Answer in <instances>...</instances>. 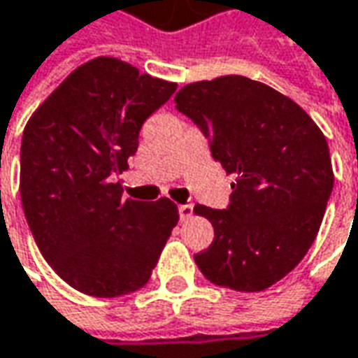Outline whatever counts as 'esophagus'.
<instances>
[{
    "label": "esophagus",
    "instance_id": "obj_1",
    "mask_svg": "<svg viewBox=\"0 0 358 358\" xmlns=\"http://www.w3.org/2000/svg\"><path fill=\"white\" fill-rule=\"evenodd\" d=\"M178 215H180V219H182V221L189 219V217L194 215V205H192V203L178 205Z\"/></svg>",
    "mask_w": 358,
    "mask_h": 358
}]
</instances>
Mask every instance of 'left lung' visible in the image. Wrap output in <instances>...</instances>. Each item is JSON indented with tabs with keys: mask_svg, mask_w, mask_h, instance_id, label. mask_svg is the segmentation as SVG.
Wrapping results in <instances>:
<instances>
[{
	"mask_svg": "<svg viewBox=\"0 0 358 358\" xmlns=\"http://www.w3.org/2000/svg\"><path fill=\"white\" fill-rule=\"evenodd\" d=\"M176 108L209 139L234 174L227 209L196 205L215 238L194 256L215 285L257 292L301 264L334 187L324 134L289 96L242 75L182 87Z\"/></svg>",
	"mask_w": 358,
	"mask_h": 358,
	"instance_id": "left-lung-1",
	"label": "left lung"
}]
</instances>
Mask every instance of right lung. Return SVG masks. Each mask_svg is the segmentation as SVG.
I'll use <instances>...</instances> for the list:
<instances>
[{
    "mask_svg": "<svg viewBox=\"0 0 358 358\" xmlns=\"http://www.w3.org/2000/svg\"><path fill=\"white\" fill-rule=\"evenodd\" d=\"M176 87L94 57L67 75L22 131V211L40 254L77 291L112 299L141 289L178 222L169 197L124 199L116 182L143 122Z\"/></svg>",
    "mask_w": 358,
    "mask_h": 358,
    "instance_id": "add662e5",
    "label": "right lung"
}]
</instances>
